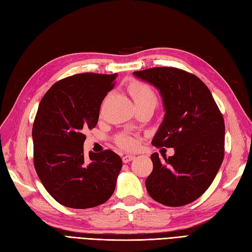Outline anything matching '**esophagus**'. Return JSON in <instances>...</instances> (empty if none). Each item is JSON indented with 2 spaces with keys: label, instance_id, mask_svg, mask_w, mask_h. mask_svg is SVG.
Here are the masks:
<instances>
[{
  "label": "esophagus",
  "instance_id": "esophagus-1",
  "mask_svg": "<svg viewBox=\"0 0 252 252\" xmlns=\"http://www.w3.org/2000/svg\"><path fill=\"white\" fill-rule=\"evenodd\" d=\"M134 158H135L134 156H127V154H126V156H125L124 158H122V162H124V163H130L131 160H133Z\"/></svg>",
  "mask_w": 252,
  "mask_h": 252
}]
</instances>
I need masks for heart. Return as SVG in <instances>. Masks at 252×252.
<instances>
[{
    "label": "heart",
    "mask_w": 252,
    "mask_h": 252,
    "mask_svg": "<svg viewBox=\"0 0 252 252\" xmlns=\"http://www.w3.org/2000/svg\"><path fill=\"white\" fill-rule=\"evenodd\" d=\"M127 93L131 95L135 106H151L156 107L158 104V95L151 86L146 83L133 81L127 86ZM116 143L126 150H134L137 147V140L134 137L121 134L116 138Z\"/></svg>",
    "instance_id": "obj_1"
}]
</instances>
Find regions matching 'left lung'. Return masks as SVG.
<instances>
[{
	"mask_svg": "<svg viewBox=\"0 0 252 252\" xmlns=\"http://www.w3.org/2000/svg\"><path fill=\"white\" fill-rule=\"evenodd\" d=\"M156 86L162 95L165 117L152 140L156 147L173 148L164 162L158 153L146 188L156 201L182 206L210 188L224 157V121L210 89L195 74L173 67L133 72Z\"/></svg>",
	"mask_w": 252,
	"mask_h": 252,
	"instance_id": "left-lung-1",
	"label": "left lung"
}]
</instances>
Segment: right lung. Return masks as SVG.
I'll list each match as a JSON object with an SVG mask.
<instances>
[{"instance_id":"right-lung-1","label":"right lung","mask_w":252,"mask_h":252,"mask_svg":"<svg viewBox=\"0 0 252 252\" xmlns=\"http://www.w3.org/2000/svg\"><path fill=\"white\" fill-rule=\"evenodd\" d=\"M117 73H80L56 82L43 95L33 125L34 166L47 191L72 209L106 202L122 167L112 150L84 157V134L98 124L100 106Z\"/></svg>"}]
</instances>
